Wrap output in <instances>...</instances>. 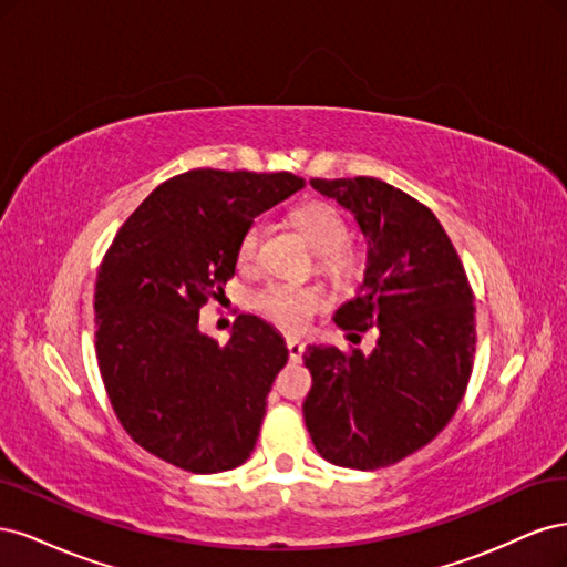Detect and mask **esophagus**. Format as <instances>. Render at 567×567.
<instances>
[{
	"label": "esophagus",
	"mask_w": 567,
	"mask_h": 567,
	"mask_svg": "<svg viewBox=\"0 0 567 567\" xmlns=\"http://www.w3.org/2000/svg\"><path fill=\"white\" fill-rule=\"evenodd\" d=\"M286 348H288L290 359H293V362H300L302 352H305V342L298 340V338H288V340H286Z\"/></svg>",
	"instance_id": "34e87169"
}]
</instances>
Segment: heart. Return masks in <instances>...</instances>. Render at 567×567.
<instances>
[{
  "instance_id": "b5f03b06",
  "label": "heart",
  "mask_w": 567,
  "mask_h": 567,
  "mask_svg": "<svg viewBox=\"0 0 567 567\" xmlns=\"http://www.w3.org/2000/svg\"><path fill=\"white\" fill-rule=\"evenodd\" d=\"M290 225L298 229L319 255V269L336 284H348L359 277V255L350 248V227L333 205L329 203H307L290 215ZM262 241V225L252 221L238 238L236 260L238 267H252L257 260V250ZM257 307L265 317L281 326L286 331H300L310 321V317L321 307V298L315 288L274 284L257 296Z\"/></svg>"
}]
</instances>
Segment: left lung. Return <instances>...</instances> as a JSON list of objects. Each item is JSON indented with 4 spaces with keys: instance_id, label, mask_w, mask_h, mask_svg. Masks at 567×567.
<instances>
[{
    "instance_id": "8db88e82",
    "label": "left lung",
    "mask_w": 567,
    "mask_h": 567,
    "mask_svg": "<svg viewBox=\"0 0 567 567\" xmlns=\"http://www.w3.org/2000/svg\"><path fill=\"white\" fill-rule=\"evenodd\" d=\"M310 184L367 238L364 279L333 321L375 329L379 340L369 354L307 346L305 425L336 466L383 468L425 447L454 416L473 369V293L447 231L423 203L373 177Z\"/></svg>"
}]
</instances>
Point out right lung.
I'll list each match as a JSON object with an SVG mask.
<instances>
[{"label":"right lung","mask_w":567,"mask_h":567,"mask_svg":"<svg viewBox=\"0 0 567 567\" xmlns=\"http://www.w3.org/2000/svg\"><path fill=\"white\" fill-rule=\"evenodd\" d=\"M302 186L290 173L188 169L130 215L101 262L96 357L109 400L132 440L177 468L231 471L255 450L286 340L241 315L219 346L198 310L234 277L246 227Z\"/></svg>","instance_id":"right-lung-1"}]
</instances>
